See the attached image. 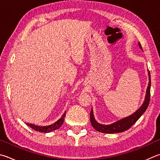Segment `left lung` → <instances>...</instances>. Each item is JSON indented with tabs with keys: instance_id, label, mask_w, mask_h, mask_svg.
Listing matches in <instances>:
<instances>
[{
	"instance_id": "left-lung-1",
	"label": "left lung",
	"mask_w": 160,
	"mask_h": 160,
	"mask_svg": "<svg viewBox=\"0 0 160 160\" xmlns=\"http://www.w3.org/2000/svg\"><path fill=\"white\" fill-rule=\"evenodd\" d=\"M139 46L142 49L141 46L139 43ZM149 75V83L148 86L147 88V92L146 95V98H145V101L143 103V105L139 108L137 111L135 112L132 115L127 117L124 119L119 120L116 122L112 123L109 125H104V124H101L96 122L94 118V115H93V110H91L90 112V121H91V124L94 128L99 132L102 133H120L122 132L129 129L131 127H132L133 124H134L136 121H137L141 116L146 111L148 106L149 105L150 99V85H151V80H150V73L148 72Z\"/></svg>"
}]
</instances>
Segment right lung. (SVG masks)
I'll use <instances>...</instances> for the list:
<instances>
[{
  "mask_svg": "<svg viewBox=\"0 0 160 160\" xmlns=\"http://www.w3.org/2000/svg\"><path fill=\"white\" fill-rule=\"evenodd\" d=\"M66 116V112H64V114L62 115V117L59 120L57 121L56 122L51 124V125L49 126H45V127H40V126H37V125H34V124H28L27 123L28 126H29L31 128H32L34 130L37 131V132H44V133H48L52 132V131H54L56 129H58L59 127L62 125L63 122H64V118Z\"/></svg>",
  "mask_w": 160,
  "mask_h": 160,
  "instance_id": "obj_1",
  "label": "right lung"
}]
</instances>
